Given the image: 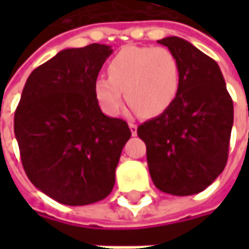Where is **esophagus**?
<instances>
[{
  "instance_id": "1",
  "label": "esophagus",
  "mask_w": 249,
  "mask_h": 249,
  "mask_svg": "<svg viewBox=\"0 0 249 249\" xmlns=\"http://www.w3.org/2000/svg\"><path fill=\"white\" fill-rule=\"evenodd\" d=\"M129 127L131 130V134L133 136H136L137 134V124H134V123H129Z\"/></svg>"
}]
</instances>
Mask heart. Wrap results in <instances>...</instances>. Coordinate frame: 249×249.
<instances>
[{"instance_id": "1", "label": "heart", "mask_w": 249, "mask_h": 249, "mask_svg": "<svg viewBox=\"0 0 249 249\" xmlns=\"http://www.w3.org/2000/svg\"><path fill=\"white\" fill-rule=\"evenodd\" d=\"M108 76L94 82V94L107 113H119L124 91L133 109L157 116L176 98L180 65L165 47H126L109 62Z\"/></svg>"}]
</instances>
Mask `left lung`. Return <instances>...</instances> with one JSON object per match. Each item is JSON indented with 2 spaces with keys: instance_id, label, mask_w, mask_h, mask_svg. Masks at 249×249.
<instances>
[{
  "instance_id": "8db88e82",
  "label": "left lung",
  "mask_w": 249,
  "mask_h": 249,
  "mask_svg": "<svg viewBox=\"0 0 249 249\" xmlns=\"http://www.w3.org/2000/svg\"><path fill=\"white\" fill-rule=\"evenodd\" d=\"M158 43L176 55L178 91L165 112L140 124L137 134L147 145L155 187L172 196H193L211 186L225 169L233 101L212 58L180 37Z\"/></svg>"
}]
</instances>
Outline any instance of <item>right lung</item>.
<instances>
[{"label": "right lung", "mask_w": 249, "mask_h": 249, "mask_svg": "<svg viewBox=\"0 0 249 249\" xmlns=\"http://www.w3.org/2000/svg\"><path fill=\"white\" fill-rule=\"evenodd\" d=\"M112 51L105 44L62 50L30 73L15 110L26 175L65 205H89L109 196L131 136L124 120L102 113L94 94Z\"/></svg>", "instance_id": "1"}]
</instances>
